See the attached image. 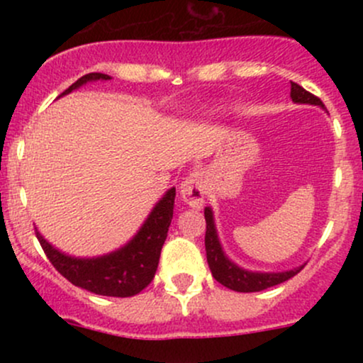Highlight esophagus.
Segmentation results:
<instances>
[{"instance_id": "34e87169", "label": "esophagus", "mask_w": 363, "mask_h": 363, "mask_svg": "<svg viewBox=\"0 0 363 363\" xmlns=\"http://www.w3.org/2000/svg\"><path fill=\"white\" fill-rule=\"evenodd\" d=\"M182 199L193 208H201L206 194V177L203 172H193L181 184Z\"/></svg>"}]
</instances>
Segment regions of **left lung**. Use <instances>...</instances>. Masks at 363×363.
I'll use <instances>...</instances> for the list:
<instances>
[{
    "mask_svg": "<svg viewBox=\"0 0 363 363\" xmlns=\"http://www.w3.org/2000/svg\"><path fill=\"white\" fill-rule=\"evenodd\" d=\"M290 97L294 102L298 104H314V106H324L319 97L314 94L302 89L298 83L291 82V91ZM205 220H206V234H205V247H206V259L208 266H210L211 274L218 283H222L227 289L235 291H261L269 289V286L280 285V283L290 280L295 277L302 268L291 269V272L285 273H251L245 269L235 266L225 257V254L220 247L218 237H216L213 215H211L210 208L205 210Z\"/></svg>",
    "mask_w": 363,
    "mask_h": 363,
    "instance_id": "1",
    "label": "left lung"
}]
</instances>
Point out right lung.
<instances>
[{
    "label": "right lung",
    "instance_id": "right-lung-1",
    "mask_svg": "<svg viewBox=\"0 0 363 363\" xmlns=\"http://www.w3.org/2000/svg\"><path fill=\"white\" fill-rule=\"evenodd\" d=\"M90 80H111V77L104 73H89L78 78L61 95L69 94ZM174 199L176 187H172L153 208L148 220L131 242L102 257L77 259L65 256L56 251L39 232H35V235L51 264L73 285L106 297H133L147 289L155 277L162 245L167 239L169 225L174 216Z\"/></svg>",
    "mask_w": 363,
    "mask_h": 363
}]
</instances>
